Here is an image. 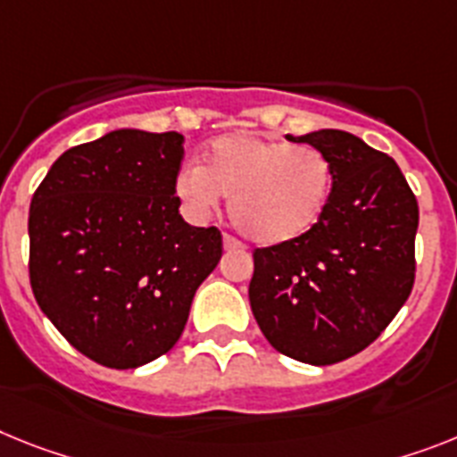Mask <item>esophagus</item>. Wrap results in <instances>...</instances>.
<instances>
[{"label":"esophagus","instance_id":"obj_1","mask_svg":"<svg viewBox=\"0 0 457 457\" xmlns=\"http://www.w3.org/2000/svg\"><path fill=\"white\" fill-rule=\"evenodd\" d=\"M222 248H225V251H241L244 244H241L239 239H235V237L225 235V239H222Z\"/></svg>","mask_w":457,"mask_h":457}]
</instances>
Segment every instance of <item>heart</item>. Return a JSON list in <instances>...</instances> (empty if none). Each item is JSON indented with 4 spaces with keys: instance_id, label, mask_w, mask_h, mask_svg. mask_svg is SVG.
<instances>
[{
    "instance_id": "1",
    "label": "heart",
    "mask_w": 457,
    "mask_h": 457,
    "mask_svg": "<svg viewBox=\"0 0 457 457\" xmlns=\"http://www.w3.org/2000/svg\"><path fill=\"white\" fill-rule=\"evenodd\" d=\"M335 171L316 148L228 134L211 141L202 167L186 164L174 181L176 197L206 216L229 197V218L260 246H281L304 237L328 209Z\"/></svg>"
}]
</instances>
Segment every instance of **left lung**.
Segmentation results:
<instances>
[{
    "mask_svg": "<svg viewBox=\"0 0 457 457\" xmlns=\"http://www.w3.org/2000/svg\"><path fill=\"white\" fill-rule=\"evenodd\" d=\"M335 171L313 229L255 248L253 316L271 346L306 365H335L365 351L397 316L416 278L418 202L397 162L341 129L293 137Z\"/></svg>",
    "mask_w": 457,
    "mask_h": 457,
    "instance_id": "obj_1",
    "label": "left lung"
}]
</instances>
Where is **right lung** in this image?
<instances>
[{
    "instance_id": "right-lung-1",
    "label": "right lung",
    "mask_w": 457,
    "mask_h": 457,
    "mask_svg": "<svg viewBox=\"0 0 457 457\" xmlns=\"http://www.w3.org/2000/svg\"><path fill=\"white\" fill-rule=\"evenodd\" d=\"M183 134L116 129L64 151L29 206L37 304L86 358L134 370L174 346L222 255L179 213Z\"/></svg>"
}]
</instances>
